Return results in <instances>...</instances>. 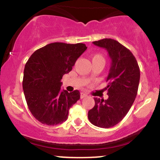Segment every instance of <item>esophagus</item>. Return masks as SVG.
I'll list each match as a JSON object with an SVG mask.
<instances>
[{"label":"esophagus","mask_w":160,"mask_h":160,"mask_svg":"<svg viewBox=\"0 0 160 160\" xmlns=\"http://www.w3.org/2000/svg\"><path fill=\"white\" fill-rule=\"evenodd\" d=\"M87 96H88V95H87L85 93H83V92H82V93H80V98H81V99L86 98Z\"/></svg>","instance_id":"1"}]
</instances>
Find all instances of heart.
<instances>
[{"label": "heart", "mask_w": 160, "mask_h": 160, "mask_svg": "<svg viewBox=\"0 0 160 160\" xmlns=\"http://www.w3.org/2000/svg\"><path fill=\"white\" fill-rule=\"evenodd\" d=\"M92 62L93 61H102L104 62V58L102 55L101 54H94L91 56Z\"/></svg>", "instance_id": "b5f03b06"}]
</instances>
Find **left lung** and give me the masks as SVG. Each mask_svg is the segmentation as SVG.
Here are the masks:
<instances>
[{
	"mask_svg": "<svg viewBox=\"0 0 160 160\" xmlns=\"http://www.w3.org/2000/svg\"><path fill=\"white\" fill-rule=\"evenodd\" d=\"M93 43L107 50L111 67L104 88L108 98H94L95 105L88 111V119L95 126L108 128L119 123L130 110L138 92L140 70L130 50L116 40L104 38Z\"/></svg>",
	"mask_w": 160,
	"mask_h": 160,
	"instance_id": "8db88e82",
	"label": "left lung"
}]
</instances>
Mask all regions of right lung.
Listing matches in <instances>:
<instances>
[{
  "instance_id": "1",
  "label": "right lung",
  "mask_w": 160,
  "mask_h": 160,
  "mask_svg": "<svg viewBox=\"0 0 160 160\" xmlns=\"http://www.w3.org/2000/svg\"><path fill=\"white\" fill-rule=\"evenodd\" d=\"M87 49L83 43L53 42L28 59L24 70V94L31 113L42 124L56 125L68 118L70 107L80 94L77 90L69 93L61 89V79Z\"/></svg>"
}]
</instances>
